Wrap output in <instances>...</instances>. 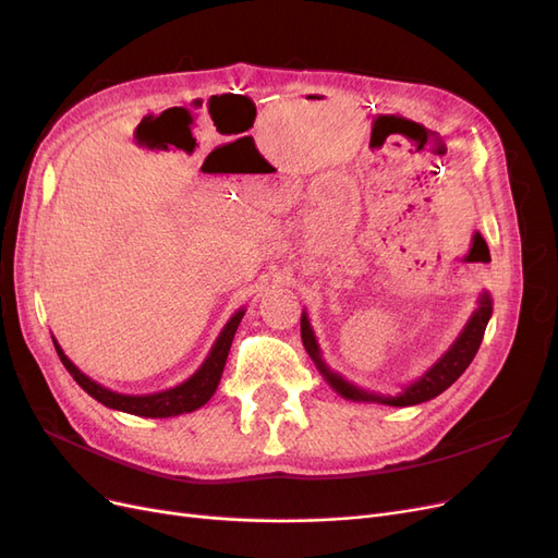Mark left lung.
<instances>
[{
    "label": "left lung",
    "instance_id": "left-lung-1",
    "mask_svg": "<svg viewBox=\"0 0 558 558\" xmlns=\"http://www.w3.org/2000/svg\"><path fill=\"white\" fill-rule=\"evenodd\" d=\"M492 314H494L492 293L482 291L477 298V310L472 312V316L468 318V324L463 326L461 335L456 337L453 344L426 369L424 375H421L416 381L404 386L402 391L396 396H381V393L365 391V388L347 381L340 373H332V369L324 361V353H320V347L316 342V335L312 330L307 312H302L300 335H302V344H305L310 359L314 361L318 373L324 375V379L332 386V391L340 393L344 400L379 402V404H391V408H410V404H418V402H426V400H433L435 396H440L465 373V367L472 363V359H475V353L482 344V337H484V330H486V324H488V318H492Z\"/></svg>",
    "mask_w": 558,
    "mask_h": 558
}]
</instances>
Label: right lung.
<instances>
[{
	"instance_id": "add662e5",
	"label": "right lung",
	"mask_w": 558,
	"mask_h": 558,
	"mask_svg": "<svg viewBox=\"0 0 558 558\" xmlns=\"http://www.w3.org/2000/svg\"><path fill=\"white\" fill-rule=\"evenodd\" d=\"M244 312L246 310L242 307L230 316V320L223 326L221 335L216 337L209 356L189 379L172 386V388H165V391H156V393L132 396V393L111 391V388L97 384L88 375H83L81 369L70 359H66V353L62 351V347L58 344L56 337H53V344H56V351H58L62 365L66 367V373L74 377V381L83 388V391H86L90 398H95L97 402H102L105 408L125 412V414H134V416L167 418V416H179V414H189V412L199 410L202 404H207L209 398L216 393L218 381H221L223 367H226V361H228L232 337H234V332H238V326H240Z\"/></svg>"
}]
</instances>
